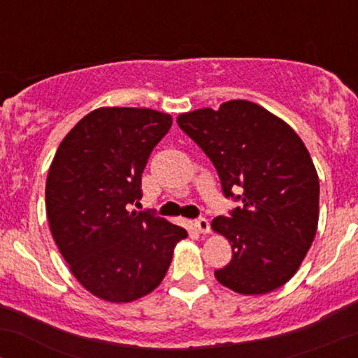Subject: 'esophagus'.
<instances>
[{
  "label": "esophagus",
  "instance_id": "esophagus-1",
  "mask_svg": "<svg viewBox=\"0 0 358 358\" xmlns=\"http://www.w3.org/2000/svg\"><path fill=\"white\" fill-rule=\"evenodd\" d=\"M193 225H195V229L200 234H208V232H210V224H208V220L203 219V217H200V219H195V222H193Z\"/></svg>",
  "mask_w": 358,
  "mask_h": 358
}]
</instances>
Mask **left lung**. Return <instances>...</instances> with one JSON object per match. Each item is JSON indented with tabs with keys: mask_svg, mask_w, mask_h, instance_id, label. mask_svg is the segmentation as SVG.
Masks as SVG:
<instances>
[{
	"mask_svg": "<svg viewBox=\"0 0 358 358\" xmlns=\"http://www.w3.org/2000/svg\"><path fill=\"white\" fill-rule=\"evenodd\" d=\"M176 122L210 158L225 196L242 200L212 229L232 248L215 271L239 294H266L294 276L318 227L320 182L305 143L282 119L249 101L180 114ZM241 187V196L232 189Z\"/></svg>",
	"mask_w": 358,
	"mask_h": 358,
	"instance_id": "left-lung-1",
	"label": "left lung"
}]
</instances>
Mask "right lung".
Segmentation results:
<instances>
[{"mask_svg": "<svg viewBox=\"0 0 358 358\" xmlns=\"http://www.w3.org/2000/svg\"><path fill=\"white\" fill-rule=\"evenodd\" d=\"M171 116L141 108H99L60 143L48 170L50 232L89 293L131 303L159 286L183 227L151 212H127L143 196L141 175Z\"/></svg>", "mask_w": 358, "mask_h": 358, "instance_id": "right-lung-1", "label": "right lung"}]
</instances>
